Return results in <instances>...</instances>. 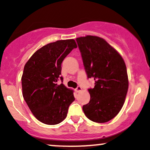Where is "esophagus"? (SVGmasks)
Here are the masks:
<instances>
[{
  "mask_svg": "<svg viewBox=\"0 0 150 150\" xmlns=\"http://www.w3.org/2000/svg\"><path fill=\"white\" fill-rule=\"evenodd\" d=\"M82 87H80V86H78V87H77L76 89H75V91H76L77 92H81V91H82Z\"/></svg>",
  "mask_w": 150,
  "mask_h": 150,
  "instance_id": "esophagus-1",
  "label": "esophagus"
}]
</instances>
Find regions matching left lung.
Instances as JSON below:
<instances>
[{
  "label": "left lung",
  "mask_w": 150,
  "mask_h": 150,
  "mask_svg": "<svg viewBox=\"0 0 150 150\" xmlns=\"http://www.w3.org/2000/svg\"><path fill=\"white\" fill-rule=\"evenodd\" d=\"M88 78L95 80L89 89L90 101L82 109L87 118L106 123L118 115L128 89L126 65L122 56L103 38L87 35L76 39Z\"/></svg>",
  "instance_id": "left-lung-1"
}]
</instances>
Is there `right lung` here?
Wrapping results in <instances>:
<instances>
[{
  "label": "right lung",
  "mask_w": 150,
  "mask_h": 150,
  "mask_svg": "<svg viewBox=\"0 0 150 150\" xmlns=\"http://www.w3.org/2000/svg\"><path fill=\"white\" fill-rule=\"evenodd\" d=\"M77 46L74 39L58 40L38 49L27 61L22 76V95L32 114L44 124L56 125L66 118L75 100L73 90L61 83V63Z\"/></svg>",
  "instance_id": "right-lung-1"
}]
</instances>
